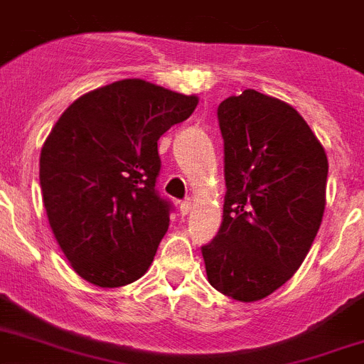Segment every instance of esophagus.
<instances>
[{
	"instance_id": "1",
	"label": "esophagus",
	"mask_w": 364,
	"mask_h": 364,
	"mask_svg": "<svg viewBox=\"0 0 364 364\" xmlns=\"http://www.w3.org/2000/svg\"><path fill=\"white\" fill-rule=\"evenodd\" d=\"M178 210L182 215H188L189 212H191V200L189 198H186V200H182V203L178 204Z\"/></svg>"
}]
</instances>
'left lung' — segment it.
Listing matches in <instances>:
<instances>
[{
    "instance_id": "1",
    "label": "left lung",
    "mask_w": 364,
    "mask_h": 364,
    "mask_svg": "<svg viewBox=\"0 0 364 364\" xmlns=\"http://www.w3.org/2000/svg\"><path fill=\"white\" fill-rule=\"evenodd\" d=\"M225 139L223 223L203 247L208 282L256 302L293 278L321 228L328 156L304 117L245 90L217 108Z\"/></svg>"
}]
</instances>
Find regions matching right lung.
Wrapping results in <instances>:
<instances>
[{
	"instance_id": "right-lung-1",
	"label": "right lung",
	"mask_w": 364,
	"mask_h": 364,
	"mask_svg": "<svg viewBox=\"0 0 364 364\" xmlns=\"http://www.w3.org/2000/svg\"><path fill=\"white\" fill-rule=\"evenodd\" d=\"M197 95L125 79L85 93L40 152L49 226L73 271L99 287L147 272L169 228L156 191L158 139L193 114Z\"/></svg>"
}]
</instances>
